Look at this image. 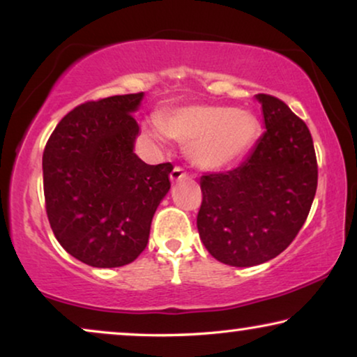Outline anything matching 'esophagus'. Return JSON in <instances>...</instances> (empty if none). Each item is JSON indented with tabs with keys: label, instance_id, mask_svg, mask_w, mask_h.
<instances>
[{
	"label": "esophagus",
	"instance_id": "esophagus-1",
	"mask_svg": "<svg viewBox=\"0 0 357 357\" xmlns=\"http://www.w3.org/2000/svg\"><path fill=\"white\" fill-rule=\"evenodd\" d=\"M187 177H188L187 172H183V169H180V167H175L172 172H170V182L172 183H177V182H180V180H183Z\"/></svg>",
	"mask_w": 357,
	"mask_h": 357
}]
</instances>
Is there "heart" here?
Here are the masks:
<instances>
[{"instance_id": "obj_1", "label": "heart", "mask_w": 357, "mask_h": 357, "mask_svg": "<svg viewBox=\"0 0 357 357\" xmlns=\"http://www.w3.org/2000/svg\"><path fill=\"white\" fill-rule=\"evenodd\" d=\"M144 131L158 144L167 138L188 144L192 162L202 170H222L241 162L255 148L261 125L252 112L231 105L190 104L172 107Z\"/></svg>"}]
</instances>
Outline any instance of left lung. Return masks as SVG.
Segmentation results:
<instances>
[{
	"mask_svg": "<svg viewBox=\"0 0 357 357\" xmlns=\"http://www.w3.org/2000/svg\"><path fill=\"white\" fill-rule=\"evenodd\" d=\"M266 131L237 169L202 177L197 226L206 250L231 266L280 255L309 216L317 192L310 131L284 102L255 96Z\"/></svg>",
	"mask_w": 357,
	"mask_h": 357,
	"instance_id": "obj_1",
	"label": "left lung"
}]
</instances>
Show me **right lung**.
I'll return each mask as SVG.
<instances>
[{"label": "right lung", "mask_w": 357, "mask_h": 357, "mask_svg": "<svg viewBox=\"0 0 357 357\" xmlns=\"http://www.w3.org/2000/svg\"><path fill=\"white\" fill-rule=\"evenodd\" d=\"M144 92L76 107L43 151L47 216L60 245L86 265H128L148 245L155 209L170 190L172 164L135 153L133 114Z\"/></svg>", "instance_id": "1"}]
</instances>
